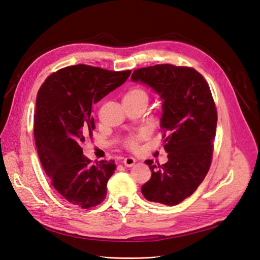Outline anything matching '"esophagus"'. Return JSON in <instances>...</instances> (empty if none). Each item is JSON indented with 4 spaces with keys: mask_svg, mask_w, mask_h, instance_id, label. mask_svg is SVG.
Returning a JSON list of instances; mask_svg holds the SVG:
<instances>
[{
    "mask_svg": "<svg viewBox=\"0 0 260 260\" xmlns=\"http://www.w3.org/2000/svg\"><path fill=\"white\" fill-rule=\"evenodd\" d=\"M135 163H136V158H133V157H131V156L125 157V158L123 159V165L127 166V167L133 166V165H135Z\"/></svg>",
    "mask_w": 260,
    "mask_h": 260,
    "instance_id": "34e87169",
    "label": "esophagus"
}]
</instances>
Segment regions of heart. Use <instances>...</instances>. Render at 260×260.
<instances>
[{
    "mask_svg": "<svg viewBox=\"0 0 260 260\" xmlns=\"http://www.w3.org/2000/svg\"><path fill=\"white\" fill-rule=\"evenodd\" d=\"M147 92L142 87H132L123 96V101H147ZM146 138V132L144 130H140L138 132L132 133L127 140H125V144H127L131 149H136L139 143Z\"/></svg>",
    "mask_w": 260,
    "mask_h": 260,
    "instance_id": "heart-1",
    "label": "heart"
}]
</instances>
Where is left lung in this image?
Segmentation results:
<instances>
[{
    "label": "left lung",
    "mask_w": 260,
    "mask_h": 260,
    "mask_svg": "<svg viewBox=\"0 0 260 260\" xmlns=\"http://www.w3.org/2000/svg\"><path fill=\"white\" fill-rule=\"evenodd\" d=\"M131 80L141 82L163 101L160 129L168 160H145L151 179L141 191L149 201L176 206L191 196L211 165L217 114L211 90L193 68L156 64L137 69Z\"/></svg>",
    "instance_id": "obj_1"
}]
</instances>
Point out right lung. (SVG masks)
Segmentation results:
<instances>
[{"mask_svg":"<svg viewBox=\"0 0 260 260\" xmlns=\"http://www.w3.org/2000/svg\"><path fill=\"white\" fill-rule=\"evenodd\" d=\"M130 73L71 66L49 75L38 90L34 137L40 163L61 197L82 209L104 201L116 170L115 160L93 165L83 155L82 145L95 129L93 106Z\"/></svg>","mask_w":260,"mask_h":260,"instance_id":"obj_1","label":"right lung"}]
</instances>
